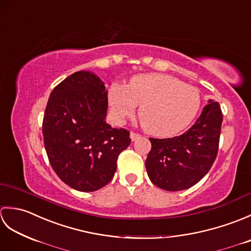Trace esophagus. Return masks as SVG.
<instances>
[{"label": "esophagus", "instance_id": "esophagus-1", "mask_svg": "<svg viewBox=\"0 0 251 251\" xmlns=\"http://www.w3.org/2000/svg\"><path fill=\"white\" fill-rule=\"evenodd\" d=\"M140 137H141V135H140V134H138V132H135V131H130V139H131L132 141L137 140L138 138H140Z\"/></svg>", "mask_w": 251, "mask_h": 251}]
</instances>
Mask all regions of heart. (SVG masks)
I'll list each match as a JSON object with an SVG mask.
<instances>
[{
  "label": "heart",
  "instance_id": "obj_1",
  "mask_svg": "<svg viewBox=\"0 0 251 251\" xmlns=\"http://www.w3.org/2000/svg\"><path fill=\"white\" fill-rule=\"evenodd\" d=\"M109 103L119 120L135 114L139 108L142 128L152 135L168 137L188 127L199 113V89L179 78L158 73L140 74L125 85L113 84L108 90Z\"/></svg>",
  "mask_w": 251,
  "mask_h": 251
}]
</instances>
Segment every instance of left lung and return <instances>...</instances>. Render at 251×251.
Instances as JSON below:
<instances>
[{
    "label": "left lung",
    "instance_id": "1",
    "mask_svg": "<svg viewBox=\"0 0 251 251\" xmlns=\"http://www.w3.org/2000/svg\"><path fill=\"white\" fill-rule=\"evenodd\" d=\"M222 120L219 102L209 100L184 134L166 139L150 138L152 148L146 168L152 183L166 191H181L199 182L216 161Z\"/></svg>",
    "mask_w": 251,
    "mask_h": 251
}]
</instances>
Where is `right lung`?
Listing matches in <instances>:
<instances>
[{"label": "right lung", "mask_w": 251, "mask_h": 251, "mask_svg": "<svg viewBox=\"0 0 251 251\" xmlns=\"http://www.w3.org/2000/svg\"><path fill=\"white\" fill-rule=\"evenodd\" d=\"M108 90L100 78L78 71L52 90L43 117L44 146L56 175L72 189L94 192L108 184L129 131L105 123Z\"/></svg>", "instance_id": "obj_1"}]
</instances>
